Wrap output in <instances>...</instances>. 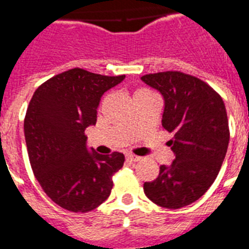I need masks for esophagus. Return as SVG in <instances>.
<instances>
[{
    "label": "esophagus",
    "instance_id": "1",
    "mask_svg": "<svg viewBox=\"0 0 249 249\" xmlns=\"http://www.w3.org/2000/svg\"><path fill=\"white\" fill-rule=\"evenodd\" d=\"M126 160H128L129 162H138V160H141V157L135 156V154L128 153L126 154Z\"/></svg>",
    "mask_w": 249,
    "mask_h": 249
}]
</instances>
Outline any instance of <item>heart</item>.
Listing matches in <instances>:
<instances>
[{"label":"heart","mask_w":249,"mask_h":249,"mask_svg":"<svg viewBox=\"0 0 249 249\" xmlns=\"http://www.w3.org/2000/svg\"><path fill=\"white\" fill-rule=\"evenodd\" d=\"M143 92H150V91H148L147 89H139L137 92H135V95H137V93H143Z\"/></svg>","instance_id":"obj_1"}]
</instances>
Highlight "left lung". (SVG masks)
<instances>
[{
    "label": "left lung",
    "instance_id": "obj_1",
    "mask_svg": "<svg viewBox=\"0 0 249 249\" xmlns=\"http://www.w3.org/2000/svg\"><path fill=\"white\" fill-rule=\"evenodd\" d=\"M164 99L162 125L173 135L171 166L144 183L150 201L166 209H179L199 200L213 185L229 144V124L223 99L197 77L178 71L142 77Z\"/></svg>",
    "mask_w": 249,
    "mask_h": 249
}]
</instances>
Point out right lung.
Returning <instances> with one entry per match:
<instances>
[{"label": "right lung", "mask_w": 249, "mask_h": 249, "mask_svg": "<svg viewBox=\"0 0 249 249\" xmlns=\"http://www.w3.org/2000/svg\"><path fill=\"white\" fill-rule=\"evenodd\" d=\"M125 76H102L73 68L36 89L24 131L29 160L41 189L60 208L87 213L110 196L123 153H89L85 130L97 120L102 95Z\"/></svg>", "instance_id": "obj_1"}]
</instances>
